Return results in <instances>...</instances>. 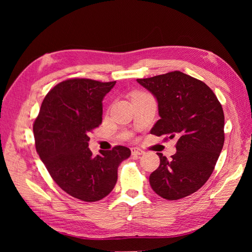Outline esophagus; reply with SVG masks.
<instances>
[{
	"label": "esophagus",
	"instance_id": "esophagus-1",
	"mask_svg": "<svg viewBox=\"0 0 252 252\" xmlns=\"http://www.w3.org/2000/svg\"><path fill=\"white\" fill-rule=\"evenodd\" d=\"M131 152H132V155H134V156H142V155L145 154V151H143L140 148H131Z\"/></svg>",
	"mask_w": 252,
	"mask_h": 252
}]
</instances>
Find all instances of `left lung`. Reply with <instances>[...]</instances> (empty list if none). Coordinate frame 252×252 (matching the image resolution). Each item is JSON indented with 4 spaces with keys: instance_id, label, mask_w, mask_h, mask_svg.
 <instances>
[{
    "instance_id": "left-lung-1",
    "label": "left lung",
    "mask_w": 252,
    "mask_h": 252,
    "mask_svg": "<svg viewBox=\"0 0 252 252\" xmlns=\"http://www.w3.org/2000/svg\"><path fill=\"white\" fill-rule=\"evenodd\" d=\"M136 81L158 101L161 119L150 133L178 140L170 161L158 154L159 166L150 174V186L169 201L190 195L210 178L222 151V105L204 82L181 71Z\"/></svg>"
}]
</instances>
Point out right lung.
I'll return each instance as SVG.
<instances>
[{"mask_svg": "<svg viewBox=\"0 0 252 252\" xmlns=\"http://www.w3.org/2000/svg\"><path fill=\"white\" fill-rule=\"evenodd\" d=\"M113 82L70 79L53 87L42 103L33 123L35 148L60 188L84 202L100 201L118 181L120 164L131 151L125 146L100 150L88 148V133L101 125L103 98Z\"/></svg>", "mask_w": 252, "mask_h": 252, "instance_id": "obj_1", "label": "right lung"}]
</instances>
